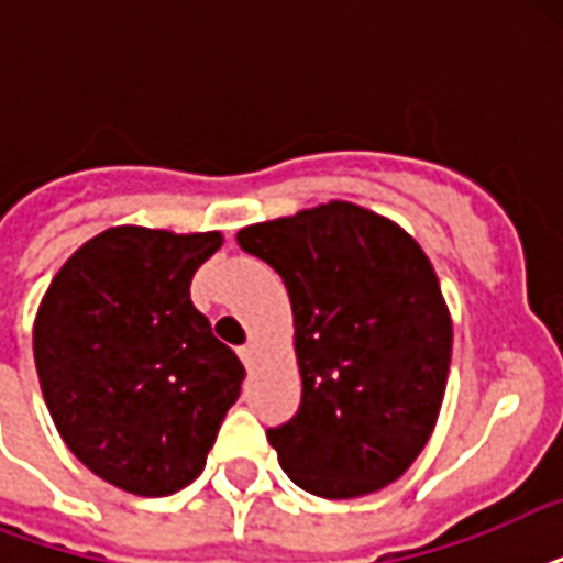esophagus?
I'll use <instances>...</instances> for the list:
<instances>
[{
    "mask_svg": "<svg viewBox=\"0 0 563 563\" xmlns=\"http://www.w3.org/2000/svg\"><path fill=\"white\" fill-rule=\"evenodd\" d=\"M239 360L245 362V368H251L256 362V344H245V347H239Z\"/></svg>",
    "mask_w": 563,
    "mask_h": 563,
    "instance_id": "obj_1",
    "label": "esophagus"
}]
</instances>
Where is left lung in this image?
<instances>
[{"mask_svg": "<svg viewBox=\"0 0 563 563\" xmlns=\"http://www.w3.org/2000/svg\"><path fill=\"white\" fill-rule=\"evenodd\" d=\"M280 274L295 318L300 409L268 444L298 488L324 499L383 490L432 438L453 318L415 239L351 201L236 233Z\"/></svg>", "mask_w": 563, "mask_h": 563, "instance_id": "obj_1", "label": "left lung"}]
</instances>
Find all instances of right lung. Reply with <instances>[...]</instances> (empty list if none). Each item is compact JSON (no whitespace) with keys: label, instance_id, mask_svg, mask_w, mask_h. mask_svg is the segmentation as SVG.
I'll use <instances>...</instances> for the list:
<instances>
[{"label":"right lung","instance_id":"1","mask_svg":"<svg viewBox=\"0 0 563 563\" xmlns=\"http://www.w3.org/2000/svg\"><path fill=\"white\" fill-rule=\"evenodd\" d=\"M219 230H101L52 277L34 318L40 391L64 444L113 488L169 497L198 479L245 368L192 307Z\"/></svg>","mask_w":563,"mask_h":563}]
</instances>
